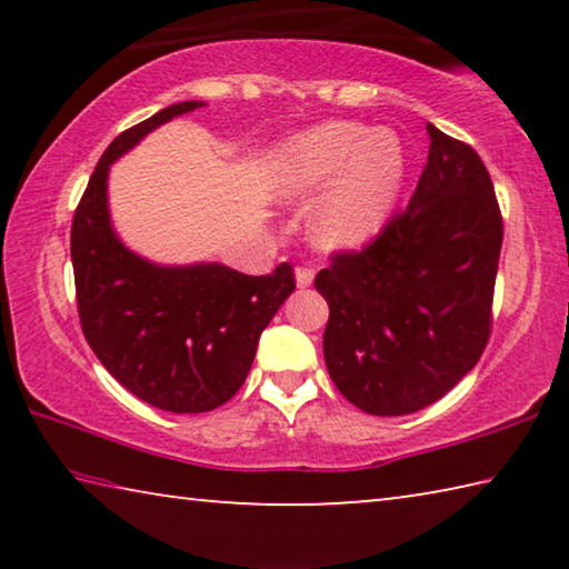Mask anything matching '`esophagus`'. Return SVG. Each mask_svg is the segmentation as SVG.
<instances>
[{"instance_id": "obj_1", "label": "esophagus", "mask_w": 569, "mask_h": 569, "mask_svg": "<svg viewBox=\"0 0 569 569\" xmlns=\"http://www.w3.org/2000/svg\"><path fill=\"white\" fill-rule=\"evenodd\" d=\"M311 283H313V271H311V268H306V266L296 268V286L298 288H308Z\"/></svg>"}]
</instances>
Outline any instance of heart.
Masks as SVG:
<instances>
[{"instance_id":"b5f03b06","label":"heart","mask_w":569,"mask_h":569,"mask_svg":"<svg viewBox=\"0 0 569 569\" xmlns=\"http://www.w3.org/2000/svg\"><path fill=\"white\" fill-rule=\"evenodd\" d=\"M407 178V150L391 128L331 120L296 132L268 156L266 190L283 206L306 203L308 238L326 253L369 243L389 223Z\"/></svg>"}]
</instances>
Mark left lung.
I'll list each match as a JSON object with an SVG mask.
<instances>
[{"label":"left lung","mask_w":569,"mask_h":569,"mask_svg":"<svg viewBox=\"0 0 569 569\" xmlns=\"http://www.w3.org/2000/svg\"><path fill=\"white\" fill-rule=\"evenodd\" d=\"M429 158L403 213L316 276L329 303L323 359L353 407L413 413L475 369L492 331L502 216L485 162L429 124Z\"/></svg>","instance_id":"left-lung-1"}]
</instances>
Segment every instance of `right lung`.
Here are the masks:
<instances>
[{
    "label": "right lung",
    "mask_w": 569,
    "mask_h": 569,
    "mask_svg": "<svg viewBox=\"0 0 569 569\" xmlns=\"http://www.w3.org/2000/svg\"><path fill=\"white\" fill-rule=\"evenodd\" d=\"M188 100L120 132L102 152L72 218V268L82 333L134 397L172 413L218 409L243 387L258 339L293 293L288 263L246 276L223 263L160 266L114 233L110 166L160 124L203 108Z\"/></svg>",
    "instance_id": "obj_1"
}]
</instances>
